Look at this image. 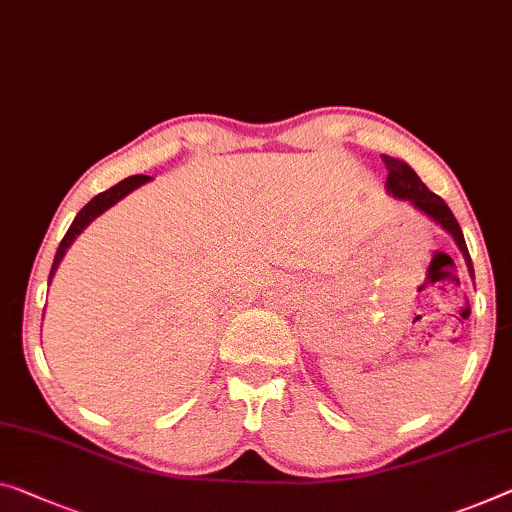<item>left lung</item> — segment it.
<instances>
[{
    "label": "left lung",
    "instance_id": "8db88e82",
    "mask_svg": "<svg viewBox=\"0 0 512 512\" xmlns=\"http://www.w3.org/2000/svg\"><path fill=\"white\" fill-rule=\"evenodd\" d=\"M381 160H384V165L388 170V177H386L388 193H391L393 197H398V200L409 202L411 207L423 211L427 218H432L434 223L444 227V230L455 239L457 248H460V253L464 257V262H467L469 276L474 278V264H471L467 243H464V234L460 230V223H457L453 216V211L448 209V204L441 200L439 195H434L432 190H427L425 183L418 179V174L411 170L404 160H398L393 156H381ZM467 312L469 310H464V315H467Z\"/></svg>",
    "mask_w": 512,
    "mask_h": 512
}]
</instances>
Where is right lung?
Returning a JSON list of instances; mask_svg holds the SVG:
<instances>
[{
	"label": "right lung",
	"instance_id": "add662e5",
	"mask_svg": "<svg viewBox=\"0 0 512 512\" xmlns=\"http://www.w3.org/2000/svg\"><path fill=\"white\" fill-rule=\"evenodd\" d=\"M149 179H151V177H144V174H135V177H128V179H124V181H119L117 186H112V188H108V190H103V193H98V195L94 197V200H91L89 204H85V207H82V211L78 213V216H75L71 227H68L66 236H64V239H61V243H59L57 255H55V262H52V269H50V280H52V276H55L57 266H59L61 259H64L68 246H71V243L75 241V236H78L82 230H85V227H87L96 216H101V213L108 211V209L112 207V204H117V202L121 200V197H126L128 193H133L135 188H140L142 183H147Z\"/></svg>",
	"mask_w": 512,
	"mask_h": 512
}]
</instances>
